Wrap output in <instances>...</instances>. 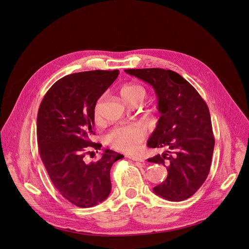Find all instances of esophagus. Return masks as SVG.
<instances>
[{"label": "esophagus", "mask_w": 249, "mask_h": 249, "mask_svg": "<svg viewBox=\"0 0 249 249\" xmlns=\"http://www.w3.org/2000/svg\"><path fill=\"white\" fill-rule=\"evenodd\" d=\"M129 159H131L132 160H135V161H140V162H144L145 161L143 158H140V157H133V156H131V157H129Z\"/></svg>", "instance_id": "obj_1"}]
</instances>
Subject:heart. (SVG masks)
<instances>
[{"mask_svg": "<svg viewBox=\"0 0 249 249\" xmlns=\"http://www.w3.org/2000/svg\"><path fill=\"white\" fill-rule=\"evenodd\" d=\"M121 96L126 103L132 105L135 102H142L146 96L144 87L137 84H129L121 89ZM103 97H99L93 106V119L96 123L101 121L100 108ZM146 138L145 129L138 124L115 126L104 136L105 143L112 149L123 152L133 153Z\"/></svg>", "mask_w": 249, "mask_h": 249, "instance_id": "obj_1", "label": "heart"}]
</instances>
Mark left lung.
I'll list each match as a JSON object with an SVG mask.
<instances>
[{
  "instance_id": "8db88e82",
  "label": "left lung",
  "mask_w": 249,
  "mask_h": 249,
  "mask_svg": "<svg viewBox=\"0 0 249 249\" xmlns=\"http://www.w3.org/2000/svg\"><path fill=\"white\" fill-rule=\"evenodd\" d=\"M125 72L150 84L159 99L160 117L147 146L166 149L149 161L166 165L167 177L154 187V192L169 201H183L202 186L210 171L215 138L208 106L173 71L151 68Z\"/></svg>"
}]
</instances>
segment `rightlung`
<instances>
[{
	"instance_id": "obj_1",
	"label": "right lung",
	"mask_w": 249,
	"mask_h": 249,
	"mask_svg": "<svg viewBox=\"0 0 249 249\" xmlns=\"http://www.w3.org/2000/svg\"><path fill=\"white\" fill-rule=\"evenodd\" d=\"M118 75V70L68 75L49 89L38 109L36 134L43 164L60 194L81 208L93 207L108 197L110 168L124 158L105 150L97 161H85L90 150L97 153L101 148L90 140L94 103Z\"/></svg>"
}]
</instances>
